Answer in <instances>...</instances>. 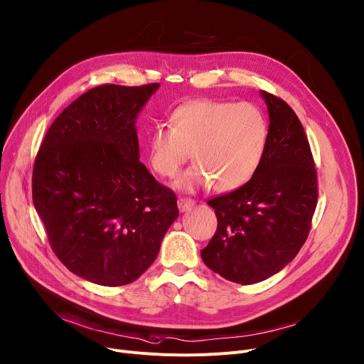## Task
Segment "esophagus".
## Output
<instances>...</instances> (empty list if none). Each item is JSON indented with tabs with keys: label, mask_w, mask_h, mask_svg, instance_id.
<instances>
[{
	"label": "esophagus",
	"mask_w": 364,
	"mask_h": 364,
	"mask_svg": "<svg viewBox=\"0 0 364 364\" xmlns=\"http://www.w3.org/2000/svg\"><path fill=\"white\" fill-rule=\"evenodd\" d=\"M178 209L181 210V212H184V210H188L193 205H195V200H191L190 198H178Z\"/></svg>",
	"instance_id": "esophagus-1"
}]
</instances>
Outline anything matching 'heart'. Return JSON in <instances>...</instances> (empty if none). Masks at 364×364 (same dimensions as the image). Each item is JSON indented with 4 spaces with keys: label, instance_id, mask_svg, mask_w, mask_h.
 <instances>
[{
    "label": "heart",
    "instance_id": "heart-1",
    "mask_svg": "<svg viewBox=\"0 0 364 364\" xmlns=\"http://www.w3.org/2000/svg\"><path fill=\"white\" fill-rule=\"evenodd\" d=\"M269 141V123L252 102L195 101L178 107L169 127L148 137L149 165L162 178L176 177L190 152L193 162L177 180L181 190L232 191L253 178Z\"/></svg>",
    "mask_w": 364,
    "mask_h": 364
}]
</instances>
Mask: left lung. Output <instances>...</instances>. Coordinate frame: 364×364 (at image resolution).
<instances>
[{
  "instance_id": "8db88e82",
  "label": "left lung",
  "mask_w": 364,
  "mask_h": 364,
  "mask_svg": "<svg viewBox=\"0 0 364 364\" xmlns=\"http://www.w3.org/2000/svg\"><path fill=\"white\" fill-rule=\"evenodd\" d=\"M269 112V141L250 181L212 198L218 228L200 252L209 269L250 285L291 262L311 228L318 176L304 129L285 101L262 90Z\"/></svg>"
}]
</instances>
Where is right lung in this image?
Listing matches in <instances>:
<instances>
[{
    "label": "right lung",
    "mask_w": 364,
    "mask_h": 364,
    "mask_svg": "<svg viewBox=\"0 0 364 364\" xmlns=\"http://www.w3.org/2000/svg\"><path fill=\"white\" fill-rule=\"evenodd\" d=\"M158 87L85 92L54 119L38 151L35 209L61 263L90 282L136 281L178 216L176 193L139 161L136 117Z\"/></svg>",
    "instance_id": "obj_1"
}]
</instances>
